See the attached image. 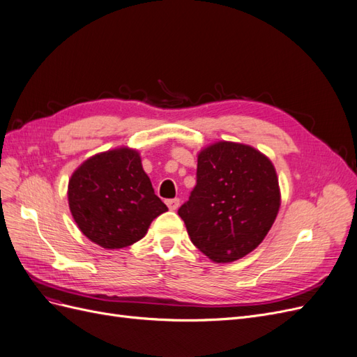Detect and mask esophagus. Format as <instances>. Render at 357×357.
<instances>
[{"instance_id": "obj_1", "label": "esophagus", "mask_w": 357, "mask_h": 357, "mask_svg": "<svg viewBox=\"0 0 357 357\" xmlns=\"http://www.w3.org/2000/svg\"><path fill=\"white\" fill-rule=\"evenodd\" d=\"M167 205H168V208H169L171 211H174V210H177V208H178V205H180V199H178V198H174V199H168V201H167Z\"/></svg>"}]
</instances>
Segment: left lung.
Segmentation results:
<instances>
[{
	"label": "left lung",
	"instance_id": "obj_1",
	"mask_svg": "<svg viewBox=\"0 0 357 357\" xmlns=\"http://www.w3.org/2000/svg\"><path fill=\"white\" fill-rule=\"evenodd\" d=\"M280 208L277 172L259 150L219 142L198 155L197 186L178 208L190 241L214 262H234L264 241Z\"/></svg>",
	"mask_w": 357,
	"mask_h": 357
}]
</instances>
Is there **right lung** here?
Returning <instances> with one entry per match:
<instances>
[{
	"instance_id": "1",
	"label": "right lung",
	"mask_w": 357,
	"mask_h": 357,
	"mask_svg": "<svg viewBox=\"0 0 357 357\" xmlns=\"http://www.w3.org/2000/svg\"><path fill=\"white\" fill-rule=\"evenodd\" d=\"M68 205L79 229L109 250L142 240L168 210L155 195L139 153L128 147L84 160L70 178Z\"/></svg>"
}]
</instances>
